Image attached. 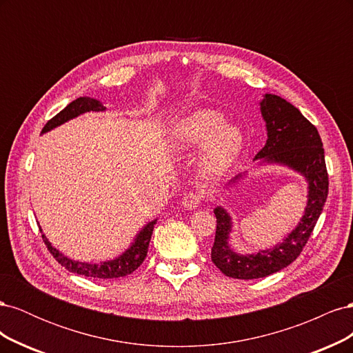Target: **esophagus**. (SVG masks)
<instances>
[{"label":"esophagus","instance_id":"34e87169","mask_svg":"<svg viewBox=\"0 0 353 353\" xmlns=\"http://www.w3.org/2000/svg\"><path fill=\"white\" fill-rule=\"evenodd\" d=\"M203 196L200 191H188V193L183 199V205L187 209H197L201 205Z\"/></svg>","mask_w":353,"mask_h":353}]
</instances>
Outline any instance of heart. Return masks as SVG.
I'll return each mask as SVG.
<instances>
[{
	"instance_id": "1",
	"label": "heart",
	"mask_w": 353,
	"mask_h": 353,
	"mask_svg": "<svg viewBox=\"0 0 353 353\" xmlns=\"http://www.w3.org/2000/svg\"><path fill=\"white\" fill-rule=\"evenodd\" d=\"M223 116L212 110H200L181 122L175 140L183 150H193L205 144L201 153V168L206 174H221L243 148V135L237 126L223 125Z\"/></svg>"
}]
</instances>
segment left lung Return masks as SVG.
Returning a JSON list of instances; mask_svg holds the SVG:
<instances>
[{
	"instance_id": "8db88e82",
	"label": "left lung",
	"mask_w": 353,
	"mask_h": 353,
	"mask_svg": "<svg viewBox=\"0 0 353 353\" xmlns=\"http://www.w3.org/2000/svg\"><path fill=\"white\" fill-rule=\"evenodd\" d=\"M261 112L266 122L268 140L256 159L284 163L303 174L309 183L307 206L297 228L272 250L243 256L228 245L231 219L222 208L213 210L216 216L212 262L222 274L239 280L263 279L290 265L302 253L321 215L328 196V174L324 147L316 128L293 104L274 94H265Z\"/></svg>"
}]
</instances>
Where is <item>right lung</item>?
<instances>
[{
    "label": "right lung",
    "instance_id": "obj_1",
    "mask_svg": "<svg viewBox=\"0 0 353 353\" xmlns=\"http://www.w3.org/2000/svg\"><path fill=\"white\" fill-rule=\"evenodd\" d=\"M104 109L105 108H103L101 103L97 100H94L91 97H79L77 100H73L72 103H69L66 108L60 113H57L54 117H51V119L46 123V126L42 128V132H47L52 130V128L65 123L69 119H73V117H77L81 113L90 112V110L103 112ZM154 223L156 221L147 223V225L143 228V231L138 234V237L135 239V243L131 245V249H128L121 258L110 262H101L100 265L72 261L52 248L50 241L46 239L44 234H42V240H44L48 252L52 254V258H54L61 266H65L68 271L78 275L90 276V279H94V280H113V279H121V276H125V275H130L144 262L147 250H148V244H150V239L154 230Z\"/></svg>",
    "mask_w": 353,
    "mask_h": 353
}]
</instances>
